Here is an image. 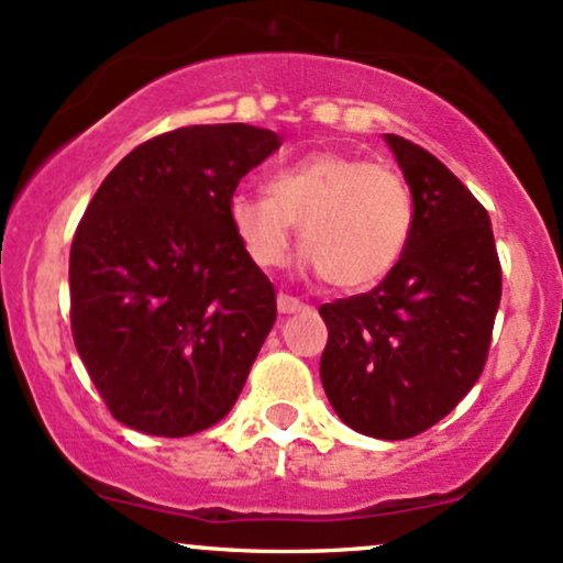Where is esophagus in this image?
Instances as JSON below:
<instances>
[{"label":"esophagus","instance_id":"1","mask_svg":"<svg viewBox=\"0 0 563 563\" xmlns=\"http://www.w3.org/2000/svg\"><path fill=\"white\" fill-rule=\"evenodd\" d=\"M276 308H279V313H298V311H306V302L302 300H298V298H292V295H279V298H276Z\"/></svg>","mask_w":563,"mask_h":563}]
</instances>
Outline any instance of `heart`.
Returning a JSON list of instances; mask_svg holds the SVG:
<instances>
[{"instance_id": "b5f03b06", "label": "heart", "mask_w": 563, "mask_h": 563, "mask_svg": "<svg viewBox=\"0 0 563 563\" xmlns=\"http://www.w3.org/2000/svg\"><path fill=\"white\" fill-rule=\"evenodd\" d=\"M229 220L252 263L287 261L292 231L327 284L364 289L383 282L412 236V199L385 164L321 151L302 156L268 180V194L236 191Z\"/></svg>"}]
</instances>
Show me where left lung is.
<instances>
[{"label": "left lung", "mask_w": 563, "mask_h": 563, "mask_svg": "<svg viewBox=\"0 0 563 563\" xmlns=\"http://www.w3.org/2000/svg\"><path fill=\"white\" fill-rule=\"evenodd\" d=\"M412 191V236L372 292L319 308L330 338L321 385L338 418L372 439H412L482 377L503 271L489 214L433 154L385 135Z\"/></svg>", "instance_id": "obj_1"}]
</instances>
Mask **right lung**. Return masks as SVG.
I'll return each mask as SVG.
<instances>
[{"label":"right lung","instance_id":"1","mask_svg":"<svg viewBox=\"0 0 563 563\" xmlns=\"http://www.w3.org/2000/svg\"><path fill=\"white\" fill-rule=\"evenodd\" d=\"M282 145L194 124L132 148L100 183L68 261L71 332L128 428L180 439L231 412L276 321V292L229 220L239 180Z\"/></svg>","mask_w":563,"mask_h":563}]
</instances>
